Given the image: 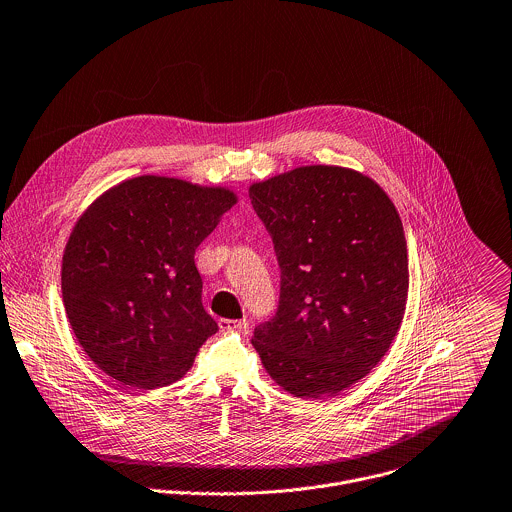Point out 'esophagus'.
<instances>
[{"instance_id": "esophagus-1", "label": "esophagus", "mask_w": 512, "mask_h": 512, "mask_svg": "<svg viewBox=\"0 0 512 512\" xmlns=\"http://www.w3.org/2000/svg\"><path fill=\"white\" fill-rule=\"evenodd\" d=\"M218 328L220 330H240V332H246L248 330V320L242 318V320H226V318H220L218 320Z\"/></svg>"}]
</instances>
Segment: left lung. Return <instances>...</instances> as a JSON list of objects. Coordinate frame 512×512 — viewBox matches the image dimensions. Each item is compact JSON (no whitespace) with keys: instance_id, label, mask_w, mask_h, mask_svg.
<instances>
[{"instance_id":"8db88e82","label":"left lung","mask_w":512,"mask_h":512,"mask_svg":"<svg viewBox=\"0 0 512 512\" xmlns=\"http://www.w3.org/2000/svg\"><path fill=\"white\" fill-rule=\"evenodd\" d=\"M248 192L282 268L278 312L252 344L292 396H336L382 360L402 324L400 216L370 176L342 166H298Z\"/></svg>"}]
</instances>
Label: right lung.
Returning <instances> with one entry per match:
<instances>
[{
  "label": "right lung",
  "instance_id": "add662e5",
  "mask_svg": "<svg viewBox=\"0 0 512 512\" xmlns=\"http://www.w3.org/2000/svg\"><path fill=\"white\" fill-rule=\"evenodd\" d=\"M236 204L228 186L144 174L80 214L64 248L62 296L78 344L102 372L154 390L192 368L218 330L194 254Z\"/></svg>",
  "mask_w": 512,
  "mask_h": 512
}]
</instances>
